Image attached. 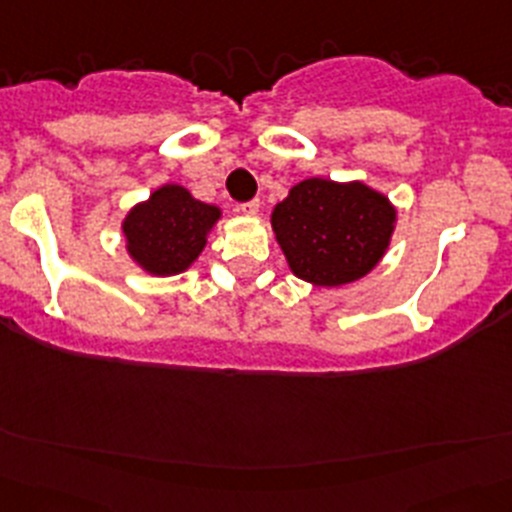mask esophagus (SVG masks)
<instances>
[{
	"instance_id": "1",
	"label": "esophagus",
	"mask_w": 512,
	"mask_h": 512,
	"mask_svg": "<svg viewBox=\"0 0 512 512\" xmlns=\"http://www.w3.org/2000/svg\"><path fill=\"white\" fill-rule=\"evenodd\" d=\"M260 200H250V202H245V205H240V210H242V215H247V217H255V215H260Z\"/></svg>"
}]
</instances>
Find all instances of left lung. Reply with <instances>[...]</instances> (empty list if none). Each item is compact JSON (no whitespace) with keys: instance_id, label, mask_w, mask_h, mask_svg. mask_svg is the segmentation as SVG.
Masks as SVG:
<instances>
[{"instance_id":"8db88e82","label":"left lung","mask_w":512,"mask_h":512,"mask_svg":"<svg viewBox=\"0 0 512 512\" xmlns=\"http://www.w3.org/2000/svg\"><path fill=\"white\" fill-rule=\"evenodd\" d=\"M270 225L292 275L317 287H342L380 265L398 210L360 180L307 177L277 202Z\"/></svg>"}]
</instances>
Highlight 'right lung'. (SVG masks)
Listing matches in <instances>:
<instances>
[{"label":"right lung","instance_id":"add662e5","mask_svg":"<svg viewBox=\"0 0 512 512\" xmlns=\"http://www.w3.org/2000/svg\"><path fill=\"white\" fill-rule=\"evenodd\" d=\"M220 217V207L207 205L192 197L187 187L170 182L124 215V250L147 275H180L202 255Z\"/></svg>","mask_w":512,"mask_h":512}]
</instances>
